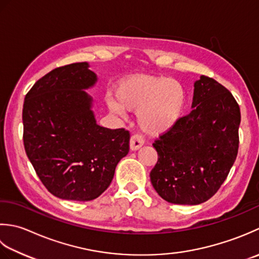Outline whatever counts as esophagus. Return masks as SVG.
I'll list each match as a JSON object with an SVG mask.
<instances>
[{"instance_id":"obj_1","label":"esophagus","mask_w":259,"mask_h":259,"mask_svg":"<svg viewBox=\"0 0 259 259\" xmlns=\"http://www.w3.org/2000/svg\"><path fill=\"white\" fill-rule=\"evenodd\" d=\"M143 144H144V139L141 135H139V134L132 135L131 140H130V147L132 151L139 150L140 147L143 146Z\"/></svg>"}]
</instances>
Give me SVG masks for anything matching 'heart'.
Wrapping results in <instances>:
<instances>
[{
  "instance_id": "1",
  "label": "heart",
  "mask_w": 259,
  "mask_h": 259,
  "mask_svg": "<svg viewBox=\"0 0 259 259\" xmlns=\"http://www.w3.org/2000/svg\"><path fill=\"white\" fill-rule=\"evenodd\" d=\"M116 97L107 98L110 112L125 115V108L137 110L141 128L152 135L171 130L182 117L187 103L186 89L164 76L136 75L123 79L116 87Z\"/></svg>"
}]
</instances>
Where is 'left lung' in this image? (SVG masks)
<instances>
[{"label":"left lung","mask_w":259,"mask_h":259,"mask_svg":"<svg viewBox=\"0 0 259 259\" xmlns=\"http://www.w3.org/2000/svg\"><path fill=\"white\" fill-rule=\"evenodd\" d=\"M192 112L154 141L155 191L174 204H200L218 191L238 154L240 108L213 78L194 82Z\"/></svg>","instance_id":"left-lung-1"}]
</instances>
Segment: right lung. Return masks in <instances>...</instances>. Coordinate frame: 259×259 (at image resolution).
I'll return each mask as SVG.
<instances>
[{"mask_svg": "<svg viewBox=\"0 0 259 259\" xmlns=\"http://www.w3.org/2000/svg\"><path fill=\"white\" fill-rule=\"evenodd\" d=\"M87 62L56 68L25 95L22 120L25 153L54 196L91 201L112 182L130 151V132L97 125L93 98L97 81Z\"/></svg>", "mask_w": 259, "mask_h": 259, "instance_id": "add662e5", "label": "right lung"}]
</instances>
